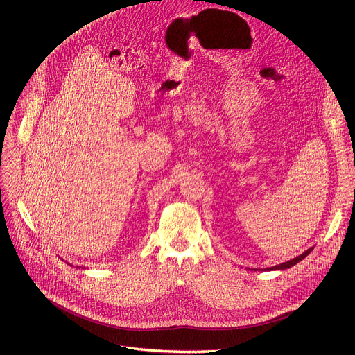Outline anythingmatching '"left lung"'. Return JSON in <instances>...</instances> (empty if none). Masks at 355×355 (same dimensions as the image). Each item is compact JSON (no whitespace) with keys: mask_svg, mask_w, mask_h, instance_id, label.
<instances>
[{"mask_svg":"<svg viewBox=\"0 0 355 355\" xmlns=\"http://www.w3.org/2000/svg\"><path fill=\"white\" fill-rule=\"evenodd\" d=\"M312 249L313 248H311V249H308L306 252H304L301 256H296L295 259H292V260H288V262H285V263H281V265H276V266H273V268H269L270 270H285V269H288V268H292V266H295L296 263H300L302 259H305L311 252H312ZM266 270V269H265Z\"/></svg>","mask_w":355,"mask_h":355,"instance_id":"left-lung-1","label":"left lung"}]
</instances>
